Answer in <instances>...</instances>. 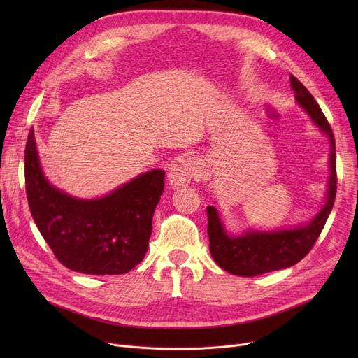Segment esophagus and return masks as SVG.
Segmentation results:
<instances>
[{
    "instance_id": "34e87169",
    "label": "esophagus",
    "mask_w": 358,
    "mask_h": 358,
    "mask_svg": "<svg viewBox=\"0 0 358 358\" xmlns=\"http://www.w3.org/2000/svg\"><path fill=\"white\" fill-rule=\"evenodd\" d=\"M199 173V162L193 157H184L176 161L168 171V181L173 189H182Z\"/></svg>"
}]
</instances>
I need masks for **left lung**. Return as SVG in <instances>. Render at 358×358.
<instances>
[{"instance_id": "obj_1", "label": "left lung", "mask_w": 358, "mask_h": 358, "mask_svg": "<svg viewBox=\"0 0 358 358\" xmlns=\"http://www.w3.org/2000/svg\"><path fill=\"white\" fill-rule=\"evenodd\" d=\"M290 87L294 91L296 101L302 106L313 123L329 138V182L327 201L308 224L289 231L254 232L248 231L241 236L228 235L217 215L216 208H208V235L210 241V254L216 264L235 275L254 277L275 270H283L294 266L315 245L321 235L327 219L332 210L336 194V158L335 139L332 129L322 113L321 107L312 97L308 88L296 77L290 75Z\"/></svg>"}]
</instances>
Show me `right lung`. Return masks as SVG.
I'll return each mask as SVG.
<instances>
[{
    "label": "right lung",
    "instance_id": "1",
    "mask_svg": "<svg viewBox=\"0 0 358 358\" xmlns=\"http://www.w3.org/2000/svg\"><path fill=\"white\" fill-rule=\"evenodd\" d=\"M29 208L56 259L91 275L129 273L143 259L165 173L152 169L101 199H77L45 178L33 127L24 150Z\"/></svg>",
    "mask_w": 358,
    "mask_h": 358
}]
</instances>
